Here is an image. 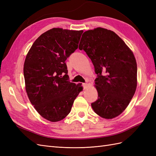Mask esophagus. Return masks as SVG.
<instances>
[{"label": "esophagus", "mask_w": 156, "mask_h": 156, "mask_svg": "<svg viewBox=\"0 0 156 156\" xmlns=\"http://www.w3.org/2000/svg\"><path fill=\"white\" fill-rule=\"evenodd\" d=\"M87 86H88V84L87 83H83V87L84 88H87Z\"/></svg>", "instance_id": "esophagus-1"}]
</instances>
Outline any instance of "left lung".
<instances>
[{
  "mask_svg": "<svg viewBox=\"0 0 156 156\" xmlns=\"http://www.w3.org/2000/svg\"><path fill=\"white\" fill-rule=\"evenodd\" d=\"M80 43L79 49L86 52L97 74L98 98L92 107L103 119H113L126 109L136 90L133 52L116 33L100 27L84 32Z\"/></svg>",
  "mask_w": 156,
  "mask_h": 156,
  "instance_id": "8db88e82",
  "label": "left lung"
}]
</instances>
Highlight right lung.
Here are the masks:
<instances>
[{"label":"right lung","mask_w":156,"mask_h":156,"mask_svg":"<svg viewBox=\"0 0 156 156\" xmlns=\"http://www.w3.org/2000/svg\"><path fill=\"white\" fill-rule=\"evenodd\" d=\"M83 32L53 28L36 39L26 56L23 73L28 97L49 121L64 119L83 90L81 83L69 81L65 62L78 48Z\"/></svg>","instance_id":"right-lung-1"}]
</instances>
